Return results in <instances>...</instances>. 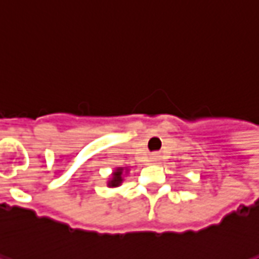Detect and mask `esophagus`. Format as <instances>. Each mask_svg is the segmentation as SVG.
<instances>
[{"label":"esophagus","mask_w":259,"mask_h":259,"mask_svg":"<svg viewBox=\"0 0 259 259\" xmlns=\"http://www.w3.org/2000/svg\"><path fill=\"white\" fill-rule=\"evenodd\" d=\"M150 160L153 161V162H157V161H160V154H157V153H154V154H151V157H150Z\"/></svg>","instance_id":"obj_1"}]
</instances>
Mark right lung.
Returning a JSON list of instances; mask_svg holds the SVG:
<instances>
[{
	"mask_svg": "<svg viewBox=\"0 0 259 259\" xmlns=\"http://www.w3.org/2000/svg\"><path fill=\"white\" fill-rule=\"evenodd\" d=\"M129 174V168L127 167H117L113 169V172H112L111 178L108 181V186L109 188H117V186H120L123 184L124 177Z\"/></svg>",
	"mask_w": 259,
	"mask_h": 259,
	"instance_id": "1",
	"label": "right lung"
}]
</instances>
